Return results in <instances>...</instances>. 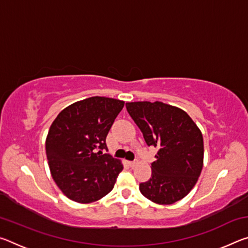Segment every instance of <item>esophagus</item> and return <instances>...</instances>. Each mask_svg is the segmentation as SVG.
I'll list each match as a JSON object with an SVG mask.
<instances>
[{
  "instance_id": "34e87169",
  "label": "esophagus",
  "mask_w": 248,
  "mask_h": 248,
  "mask_svg": "<svg viewBox=\"0 0 248 248\" xmlns=\"http://www.w3.org/2000/svg\"><path fill=\"white\" fill-rule=\"evenodd\" d=\"M128 164L131 167H134L138 164V159H134V161H130V162H128Z\"/></svg>"
}]
</instances>
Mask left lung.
<instances>
[{"mask_svg":"<svg viewBox=\"0 0 248 248\" xmlns=\"http://www.w3.org/2000/svg\"><path fill=\"white\" fill-rule=\"evenodd\" d=\"M125 108L149 146H157L152 175L140 184L145 198L171 204L189 194L203 165V138L183 109L161 102L127 103Z\"/></svg>","mask_w":248,"mask_h":248,"instance_id":"1","label":"left lung"}]
</instances>
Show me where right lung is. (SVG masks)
Instances as JSON below:
<instances>
[{
    "instance_id": "1",
    "label": "right lung",
    "mask_w": 248,
    "mask_h": 248,
    "mask_svg": "<svg viewBox=\"0 0 248 248\" xmlns=\"http://www.w3.org/2000/svg\"><path fill=\"white\" fill-rule=\"evenodd\" d=\"M124 103L90 97L63 109L49 129L46 153L52 178L69 199L99 200L112 190L124 166L104 153L106 137Z\"/></svg>"
}]
</instances>
